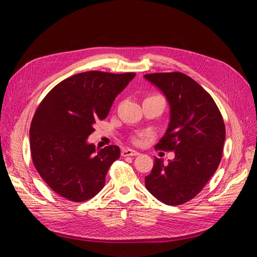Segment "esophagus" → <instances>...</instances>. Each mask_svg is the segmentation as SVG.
<instances>
[{
  "instance_id": "esophagus-1",
  "label": "esophagus",
  "mask_w": 257,
  "mask_h": 257,
  "mask_svg": "<svg viewBox=\"0 0 257 257\" xmlns=\"http://www.w3.org/2000/svg\"><path fill=\"white\" fill-rule=\"evenodd\" d=\"M138 155H139L138 151L133 150V149H129V148L122 149V151H121V156L122 157H135V156H138Z\"/></svg>"
}]
</instances>
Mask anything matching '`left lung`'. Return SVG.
<instances>
[{
    "label": "left lung",
    "mask_w": 257,
    "mask_h": 257,
    "mask_svg": "<svg viewBox=\"0 0 257 257\" xmlns=\"http://www.w3.org/2000/svg\"><path fill=\"white\" fill-rule=\"evenodd\" d=\"M170 106V121L158 149L174 151L168 163L155 158L146 188L159 201L179 205L193 199L220 165L225 125L213 98L182 73L147 74Z\"/></svg>",
    "instance_id": "obj_1"
}]
</instances>
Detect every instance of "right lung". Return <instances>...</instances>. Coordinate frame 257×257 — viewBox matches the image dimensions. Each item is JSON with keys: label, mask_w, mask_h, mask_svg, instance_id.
<instances>
[{"label": "right lung", "mask_w": 257, "mask_h": 257, "mask_svg": "<svg viewBox=\"0 0 257 257\" xmlns=\"http://www.w3.org/2000/svg\"><path fill=\"white\" fill-rule=\"evenodd\" d=\"M135 76L97 70L79 73L61 81L42 100L31 123V155L37 172L54 192L84 202L103 188L120 149L117 146L96 149L87 138Z\"/></svg>", "instance_id": "1"}]
</instances>
